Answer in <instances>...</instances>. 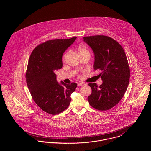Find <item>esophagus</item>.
Segmentation results:
<instances>
[{
	"label": "esophagus",
	"instance_id": "obj_1",
	"mask_svg": "<svg viewBox=\"0 0 151 151\" xmlns=\"http://www.w3.org/2000/svg\"><path fill=\"white\" fill-rule=\"evenodd\" d=\"M84 85H85L84 83H78V86H84Z\"/></svg>",
	"mask_w": 151,
	"mask_h": 151
}]
</instances>
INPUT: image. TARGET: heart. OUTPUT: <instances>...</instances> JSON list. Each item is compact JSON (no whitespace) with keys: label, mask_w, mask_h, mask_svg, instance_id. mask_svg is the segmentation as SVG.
<instances>
[{"label":"heart","mask_w":151,"mask_h":151,"mask_svg":"<svg viewBox=\"0 0 151 151\" xmlns=\"http://www.w3.org/2000/svg\"><path fill=\"white\" fill-rule=\"evenodd\" d=\"M77 51L78 52V54H79L80 56H83V55H90V51H89V49L86 47V45H84L83 44H80L78 46ZM67 53H66L64 55V57H63L64 60H65V57L67 56Z\"/></svg>","instance_id":"obj_1"}]
</instances>
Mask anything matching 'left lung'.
Segmentation results:
<instances>
[{
    "mask_svg": "<svg viewBox=\"0 0 151 151\" xmlns=\"http://www.w3.org/2000/svg\"><path fill=\"white\" fill-rule=\"evenodd\" d=\"M83 38L93 50L94 69L102 71L98 76L103 80L99 86L96 83L88 84L92 93L88 96V101L95 109L108 110L120 101L129 86L130 71L126 53L119 42L108 36Z\"/></svg>",
    "mask_w": 151,
    "mask_h": 151,
    "instance_id": "obj_1",
    "label": "left lung"
}]
</instances>
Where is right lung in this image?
I'll return each instance as SVG.
<instances>
[{"mask_svg":"<svg viewBox=\"0 0 151 151\" xmlns=\"http://www.w3.org/2000/svg\"><path fill=\"white\" fill-rule=\"evenodd\" d=\"M77 37L47 41L32 52L26 71V82L36 104L43 111L56 115L68 107L77 84L60 85L55 71L63 66L62 56Z\"/></svg>","mask_w":151,"mask_h":151,"instance_id":"add662e5","label":"right lung"}]
</instances>
